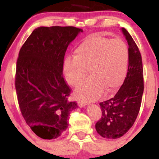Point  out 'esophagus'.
Instances as JSON below:
<instances>
[{"label":"esophagus","mask_w":159,"mask_h":159,"mask_svg":"<svg viewBox=\"0 0 159 159\" xmlns=\"http://www.w3.org/2000/svg\"><path fill=\"white\" fill-rule=\"evenodd\" d=\"M78 105L79 107H84L87 105V102H84V101H78Z\"/></svg>","instance_id":"1"}]
</instances>
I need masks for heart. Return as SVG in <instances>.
<instances>
[{"mask_svg":"<svg viewBox=\"0 0 159 159\" xmlns=\"http://www.w3.org/2000/svg\"><path fill=\"white\" fill-rule=\"evenodd\" d=\"M129 49L121 39L90 36L78 45L74 57L63 61L66 80L76 87L89 70L91 76L75 90L76 97L94 101L103 94L112 93L121 86L126 75Z\"/></svg>","mask_w":159,"mask_h":159,"instance_id":"b5f03b06","label":"heart"}]
</instances>
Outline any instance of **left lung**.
I'll return each instance as SVG.
<instances>
[{"instance_id":"obj_1","label":"left lung","mask_w":159,"mask_h":159,"mask_svg":"<svg viewBox=\"0 0 159 159\" xmlns=\"http://www.w3.org/2000/svg\"><path fill=\"white\" fill-rule=\"evenodd\" d=\"M122 31L129 49L127 75L114 97L99 103L102 117L96 123V132L109 139L120 138L132 128L139 113L143 93L141 54L129 32L123 27Z\"/></svg>"}]
</instances>
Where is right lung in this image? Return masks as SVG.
<instances>
[{
    "instance_id": "1",
    "label": "right lung",
    "mask_w": 159,
    "mask_h": 159,
    "mask_svg": "<svg viewBox=\"0 0 159 159\" xmlns=\"http://www.w3.org/2000/svg\"><path fill=\"white\" fill-rule=\"evenodd\" d=\"M80 32L77 27H39L19 51L15 86L24 119L43 139H54L68 127L76 102H69L71 89L63 75L69 45Z\"/></svg>"
}]
</instances>
